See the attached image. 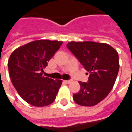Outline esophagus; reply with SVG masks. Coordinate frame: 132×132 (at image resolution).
Listing matches in <instances>:
<instances>
[{"label":"esophagus","instance_id":"esophagus-1","mask_svg":"<svg viewBox=\"0 0 132 132\" xmlns=\"http://www.w3.org/2000/svg\"><path fill=\"white\" fill-rule=\"evenodd\" d=\"M63 82L65 83H66V84H69V83H71L72 82L71 80H63Z\"/></svg>","mask_w":132,"mask_h":132}]
</instances>
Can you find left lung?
<instances>
[{"instance_id": "obj_1", "label": "left lung", "mask_w": 132, "mask_h": 132, "mask_svg": "<svg viewBox=\"0 0 132 132\" xmlns=\"http://www.w3.org/2000/svg\"><path fill=\"white\" fill-rule=\"evenodd\" d=\"M66 46L90 73L88 82L79 81L80 91L73 94L78 105L91 107L110 93L119 69L118 53L105 43L70 42Z\"/></svg>"}]
</instances>
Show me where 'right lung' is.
I'll list each match as a JSON object with an SVG mask.
<instances>
[{
	"instance_id": "add662e5",
	"label": "right lung",
	"mask_w": 132,
	"mask_h": 132,
	"mask_svg": "<svg viewBox=\"0 0 132 132\" xmlns=\"http://www.w3.org/2000/svg\"><path fill=\"white\" fill-rule=\"evenodd\" d=\"M63 42L40 39L16 49L7 66L13 86L20 97L35 107H44L55 100L62 80L43 76L47 62Z\"/></svg>"
}]
</instances>
